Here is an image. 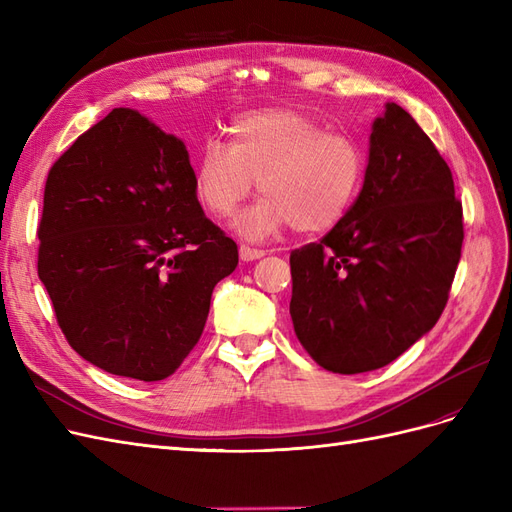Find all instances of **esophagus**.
<instances>
[{"instance_id":"esophagus-1","label":"esophagus","mask_w":512,"mask_h":512,"mask_svg":"<svg viewBox=\"0 0 512 512\" xmlns=\"http://www.w3.org/2000/svg\"><path fill=\"white\" fill-rule=\"evenodd\" d=\"M265 254H267L265 250H258V247H252V245H241V247H239V256H241V260H245V262L258 260V258L265 256Z\"/></svg>"}]
</instances>
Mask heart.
<instances>
[{
  "mask_svg": "<svg viewBox=\"0 0 512 512\" xmlns=\"http://www.w3.org/2000/svg\"><path fill=\"white\" fill-rule=\"evenodd\" d=\"M367 160L361 143L327 132L294 108H260L232 119L228 145L207 141L194 168V194L224 220L258 190L265 194L237 220L245 237L260 239L292 226L303 235L344 220L359 198Z\"/></svg>",
  "mask_w": 512,
  "mask_h": 512,
  "instance_id": "obj_1",
  "label": "heart"
}]
</instances>
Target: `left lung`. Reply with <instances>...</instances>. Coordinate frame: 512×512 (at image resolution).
Segmentation results:
<instances>
[{
    "mask_svg": "<svg viewBox=\"0 0 512 512\" xmlns=\"http://www.w3.org/2000/svg\"><path fill=\"white\" fill-rule=\"evenodd\" d=\"M461 243L451 168L408 111L386 104L359 198L320 241L290 252L301 346L333 374L389 365L442 316Z\"/></svg>",
    "mask_w": 512,
    "mask_h": 512,
    "instance_id": "left-lung-1",
    "label": "left lung"
}]
</instances>
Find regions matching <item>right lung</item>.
I'll return each mask as SVG.
<instances>
[{"label": "right lung", "mask_w": 512, "mask_h": 512, "mask_svg": "<svg viewBox=\"0 0 512 512\" xmlns=\"http://www.w3.org/2000/svg\"><path fill=\"white\" fill-rule=\"evenodd\" d=\"M38 277L68 344L108 374L173 376L203 335L211 292L239 265L205 218L177 136L113 108L44 185Z\"/></svg>", "instance_id": "add662e5"}]
</instances>
